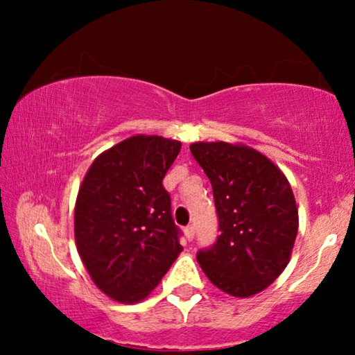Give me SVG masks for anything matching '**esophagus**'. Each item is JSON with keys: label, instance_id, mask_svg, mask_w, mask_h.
<instances>
[{"label": "esophagus", "instance_id": "esophagus-1", "mask_svg": "<svg viewBox=\"0 0 355 355\" xmlns=\"http://www.w3.org/2000/svg\"><path fill=\"white\" fill-rule=\"evenodd\" d=\"M184 234H186L187 241H192L193 236H196V230H193V226H187L186 230H184Z\"/></svg>", "mask_w": 355, "mask_h": 355}]
</instances>
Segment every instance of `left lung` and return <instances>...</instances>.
I'll return each mask as SVG.
<instances>
[{"mask_svg":"<svg viewBox=\"0 0 355 355\" xmlns=\"http://www.w3.org/2000/svg\"><path fill=\"white\" fill-rule=\"evenodd\" d=\"M191 152L211 182L221 231L197 261L223 293L250 297L289 263L299 227L293 189L271 159L247 145L197 142Z\"/></svg>","mask_w":355,"mask_h":355,"instance_id":"left-lung-1","label":"left lung"}]
</instances>
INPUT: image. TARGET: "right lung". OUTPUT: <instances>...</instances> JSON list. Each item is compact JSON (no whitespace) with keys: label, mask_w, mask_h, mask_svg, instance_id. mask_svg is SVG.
<instances>
[{"label":"right lung","mask_w":355,"mask_h":355,"mask_svg":"<svg viewBox=\"0 0 355 355\" xmlns=\"http://www.w3.org/2000/svg\"><path fill=\"white\" fill-rule=\"evenodd\" d=\"M179 152L178 140L134 135L96 157L82 181L77 252L96 288L118 302L147 297L182 252L163 187Z\"/></svg>","instance_id":"obj_1"}]
</instances>
